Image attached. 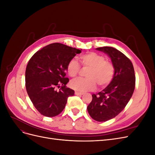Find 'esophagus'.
Returning a JSON list of instances; mask_svg holds the SVG:
<instances>
[{
    "label": "esophagus",
    "instance_id": "obj_1",
    "mask_svg": "<svg viewBox=\"0 0 155 155\" xmlns=\"http://www.w3.org/2000/svg\"><path fill=\"white\" fill-rule=\"evenodd\" d=\"M75 94L76 95H83V93H82V92H78V91H75Z\"/></svg>",
    "mask_w": 155,
    "mask_h": 155
}]
</instances>
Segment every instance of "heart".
<instances>
[{"label": "heart", "mask_w": 155, "mask_h": 155, "mask_svg": "<svg viewBox=\"0 0 155 155\" xmlns=\"http://www.w3.org/2000/svg\"><path fill=\"white\" fill-rule=\"evenodd\" d=\"M83 67L89 69L86 73L87 78H78L70 82V87L79 92L92 91L96 87H104L111 82L114 75V67L109 61L105 60L104 55L96 52H88L79 57ZM81 66L76 59H70L67 66L69 76H77L80 72Z\"/></svg>", "instance_id": "obj_1"}]
</instances>
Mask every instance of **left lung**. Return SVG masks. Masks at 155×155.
<instances>
[{
	"label": "left lung",
	"instance_id": "8db88e82",
	"mask_svg": "<svg viewBox=\"0 0 155 155\" xmlns=\"http://www.w3.org/2000/svg\"><path fill=\"white\" fill-rule=\"evenodd\" d=\"M96 49L109 55L114 67V75L105 89L92 95L87 110L92 119L106 121L118 115L128 104L134 90L136 78L132 62L120 51L110 46Z\"/></svg>",
	"mask_w": 155,
	"mask_h": 155
}]
</instances>
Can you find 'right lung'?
Returning <instances> with one entry per match:
<instances>
[{
	"mask_svg": "<svg viewBox=\"0 0 155 155\" xmlns=\"http://www.w3.org/2000/svg\"><path fill=\"white\" fill-rule=\"evenodd\" d=\"M81 51L55 43L45 46L32 56L27 64L25 81L28 94L35 109L46 117L59 114L74 94L67 87L65 78L69 61ZM59 88L58 90L57 88Z\"/></svg>",
	"mask_w": 155,
	"mask_h": 155,
	"instance_id": "obj_1",
	"label": "right lung"
}]
</instances>
